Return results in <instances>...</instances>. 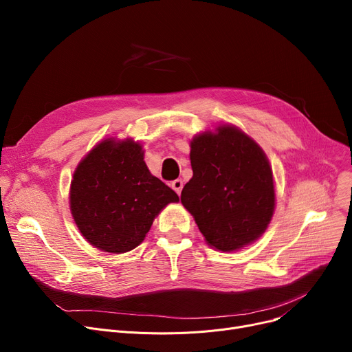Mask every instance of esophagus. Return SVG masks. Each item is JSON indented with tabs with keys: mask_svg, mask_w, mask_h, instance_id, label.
<instances>
[{
	"mask_svg": "<svg viewBox=\"0 0 352 352\" xmlns=\"http://www.w3.org/2000/svg\"><path fill=\"white\" fill-rule=\"evenodd\" d=\"M171 187H173V190L179 195L181 191H182V187H184L182 179H175V181H173V182H171Z\"/></svg>",
	"mask_w": 352,
	"mask_h": 352,
	"instance_id": "obj_1",
	"label": "esophagus"
}]
</instances>
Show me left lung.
Here are the masks:
<instances>
[{"mask_svg": "<svg viewBox=\"0 0 352 352\" xmlns=\"http://www.w3.org/2000/svg\"><path fill=\"white\" fill-rule=\"evenodd\" d=\"M190 146L192 178L181 202L206 243L232 252L256 241L275 210L274 177L263 148L231 124L197 134Z\"/></svg>", "mask_w": 352, "mask_h": 352, "instance_id": "8db88e82", "label": "left lung"}]
</instances>
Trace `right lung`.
I'll return each instance as SVG.
<instances>
[{
  "mask_svg": "<svg viewBox=\"0 0 352 352\" xmlns=\"http://www.w3.org/2000/svg\"><path fill=\"white\" fill-rule=\"evenodd\" d=\"M178 195L154 177L142 145L105 138L80 161L69 187V210L87 241L104 252L138 247L155 217Z\"/></svg>",
  "mask_w": 352,
  "mask_h": 352,
  "instance_id": "add662e5",
  "label": "right lung"
}]
</instances>
